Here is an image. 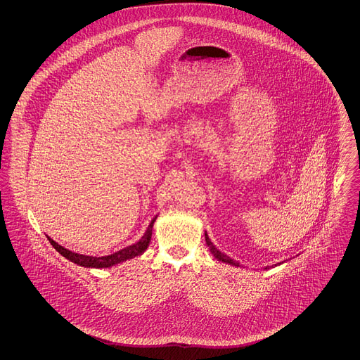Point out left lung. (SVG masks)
<instances>
[{"label":"left lung","instance_id":"1","mask_svg":"<svg viewBox=\"0 0 360 360\" xmlns=\"http://www.w3.org/2000/svg\"><path fill=\"white\" fill-rule=\"evenodd\" d=\"M205 240L206 244H207V247H209V250H210V252L213 254V257H216L217 260H220V262H224V263H228V264H231V266H236V267H240L239 263L236 262V260H233L232 257H226L225 254H223L221 251H219L217 248H216V245H213V243L210 241L209 239V236L205 233ZM278 264H281V263H278ZM276 266V264H274ZM274 266H271V267H274ZM267 267H270V266H267ZM267 267H266V270H267Z\"/></svg>","mask_w":360,"mask_h":360}]
</instances>
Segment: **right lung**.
Here are the masks:
<instances>
[{"label":"right lung","instance_id":"add662e5","mask_svg":"<svg viewBox=\"0 0 360 360\" xmlns=\"http://www.w3.org/2000/svg\"><path fill=\"white\" fill-rule=\"evenodd\" d=\"M158 216H155L154 219L151 220V223L148 225L147 231L144 232V235L141 236V239L139 240L135 244L129 245V247H125L120 251L112 254V255H106V257H89V255H81V254H75L72 251H70L68 248L59 245L56 241L47 236L49 241L51 243L52 247L62 255V257L69 259L70 262L78 264V266H82V267H87V269H109V267H113L116 264H119L121 262H125L128 259H132V257H139L141 255L150 241H151V236H153V226H154L155 220H156Z\"/></svg>","mask_w":360,"mask_h":360}]
</instances>
